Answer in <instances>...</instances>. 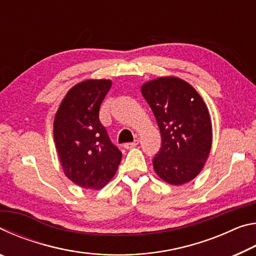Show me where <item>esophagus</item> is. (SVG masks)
Here are the masks:
<instances>
[{
	"mask_svg": "<svg viewBox=\"0 0 256 256\" xmlns=\"http://www.w3.org/2000/svg\"><path fill=\"white\" fill-rule=\"evenodd\" d=\"M138 140L133 141V142H128V144H124V148H125V149H132V148H136V146H138Z\"/></svg>",
	"mask_w": 256,
	"mask_h": 256,
	"instance_id": "obj_1",
	"label": "esophagus"
}]
</instances>
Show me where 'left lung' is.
Returning a JSON list of instances; mask_svg holds the SVG:
<instances>
[{
	"label": "left lung",
	"instance_id": "obj_1",
	"mask_svg": "<svg viewBox=\"0 0 256 256\" xmlns=\"http://www.w3.org/2000/svg\"><path fill=\"white\" fill-rule=\"evenodd\" d=\"M162 134L152 160L154 172L172 185L188 183L200 174L212 144V124L202 97L188 82L162 76L141 86Z\"/></svg>",
	"mask_w": 256,
	"mask_h": 256
}]
</instances>
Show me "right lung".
<instances>
[{
    "label": "right lung",
    "instance_id": "right-lung-1",
    "mask_svg": "<svg viewBox=\"0 0 256 256\" xmlns=\"http://www.w3.org/2000/svg\"><path fill=\"white\" fill-rule=\"evenodd\" d=\"M110 80H86L68 90L54 118V141L60 166L82 188L99 190L116 174L122 152L99 120Z\"/></svg>",
    "mask_w": 256,
    "mask_h": 256
}]
</instances>
